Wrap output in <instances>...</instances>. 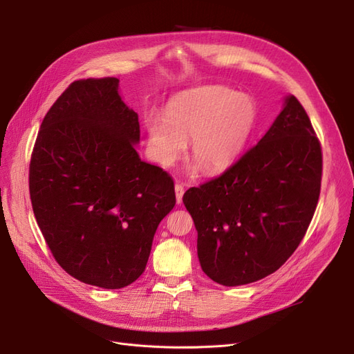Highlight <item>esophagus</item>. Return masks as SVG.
I'll return each mask as SVG.
<instances>
[{
	"label": "esophagus",
	"mask_w": 354,
	"mask_h": 354,
	"mask_svg": "<svg viewBox=\"0 0 354 354\" xmlns=\"http://www.w3.org/2000/svg\"><path fill=\"white\" fill-rule=\"evenodd\" d=\"M174 189H176V198H177V202H178V203H181V202H183V195H185V187H183V185H180V183H177Z\"/></svg>",
	"instance_id": "obj_1"
}]
</instances>
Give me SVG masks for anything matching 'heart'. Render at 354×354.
<instances>
[{
	"label": "heart",
	"mask_w": 354,
	"mask_h": 354,
	"mask_svg": "<svg viewBox=\"0 0 354 354\" xmlns=\"http://www.w3.org/2000/svg\"><path fill=\"white\" fill-rule=\"evenodd\" d=\"M254 118V104L245 95L224 87H202L171 102L167 118L149 113L145 122L160 164L173 165L192 140V156L207 174H217L239 156Z\"/></svg>",
	"instance_id": "1"
}]
</instances>
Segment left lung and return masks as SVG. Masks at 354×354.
<instances>
[{
	"label": "left lung",
	"instance_id": "obj_1",
	"mask_svg": "<svg viewBox=\"0 0 354 354\" xmlns=\"http://www.w3.org/2000/svg\"><path fill=\"white\" fill-rule=\"evenodd\" d=\"M320 181L322 147L303 104L289 95L259 143L183 196L203 273L238 286L276 272L304 238Z\"/></svg>",
	"mask_w": 354,
	"mask_h": 354
}]
</instances>
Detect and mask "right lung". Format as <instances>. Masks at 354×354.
I'll return each instance as SVG.
<instances>
[{
    "instance_id": "1",
    "label": "right lung",
    "mask_w": 354,
    "mask_h": 354,
    "mask_svg": "<svg viewBox=\"0 0 354 354\" xmlns=\"http://www.w3.org/2000/svg\"><path fill=\"white\" fill-rule=\"evenodd\" d=\"M120 80L73 81L42 120L29 164L32 209L63 270L120 289L145 272L158 224L176 205L174 180L138 158V115Z\"/></svg>"
}]
</instances>
